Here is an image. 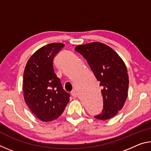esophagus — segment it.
Masks as SVG:
<instances>
[{
	"mask_svg": "<svg viewBox=\"0 0 151 151\" xmlns=\"http://www.w3.org/2000/svg\"><path fill=\"white\" fill-rule=\"evenodd\" d=\"M70 94H71V95H72L73 97H76V96H77V93H76V92L75 91H73L70 93Z\"/></svg>",
	"mask_w": 151,
	"mask_h": 151,
	"instance_id": "obj_1",
	"label": "esophagus"
}]
</instances>
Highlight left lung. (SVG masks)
Here are the masks:
<instances>
[{
    "label": "left lung",
    "instance_id": "8db88e82",
    "mask_svg": "<svg viewBox=\"0 0 151 151\" xmlns=\"http://www.w3.org/2000/svg\"><path fill=\"white\" fill-rule=\"evenodd\" d=\"M75 50L87 61L103 88V109L94 118L103 121L112 118L123 107L127 98L129 76L124 63L115 51L101 42L78 45Z\"/></svg>",
    "mask_w": 151,
    "mask_h": 151
}]
</instances>
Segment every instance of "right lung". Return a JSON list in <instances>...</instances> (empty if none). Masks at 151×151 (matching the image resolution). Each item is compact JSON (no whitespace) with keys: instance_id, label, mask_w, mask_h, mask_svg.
Returning <instances> with one entry per match:
<instances>
[{"instance_id":"add662e5","label":"right lung","mask_w":151,"mask_h":151,"mask_svg":"<svg viewBox=\"0 0 151 151\" xmlns=\"http://www.w3.org/2000/svg\"><path fill=\"white\" fill-rule=\"evenodd\" d=\"M64 47L62 43L44 46L31 56L25 66L23 75L25 103L42 121L57 119L69 102L70 94L63 88L53 68V60Z\"/></svg>"}]
</instances>
